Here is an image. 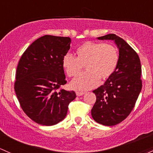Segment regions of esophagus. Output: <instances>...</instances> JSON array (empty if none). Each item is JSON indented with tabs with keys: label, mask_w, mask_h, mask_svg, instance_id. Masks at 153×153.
I'll return each mask as SVG.
<instances>
[{
	"label": "esophagus",
	"mask_w": 153,
	"mask_h": 153,
	"mask_svg": "<svg viewBox=\"0 0 153 153\" xmlns=\"http://www.w3.org/2000/svg\"><path fill=\"white\" fill-rule=\"evenodd\" d=\"M85 94V92H81V91H76V94L77 97H80V96H82Z\"/></svg>",
	"instance_id": "esophagus-1"
}]
</instances>
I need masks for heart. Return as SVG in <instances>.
Here are the masks:
<instances>
[{"label":"heart","mask_w":153,"mask_h":153,"mask_svg":"<svg viewBox=\"0 0 153 153\" xmlns=\"http://www.w3.org/2000/svg\"><path fill=\"white\" fill-rule=\"evenodd\" d=\"M77 58L67 53L62 59V66L69 77L79 74L85 65L86 72L71 82V86L79 90H88L99 84L100 79H107L114 73L119 53L113 45L88 41L76 49Z\"/></svg>","instance_id":"obj_1"}]
</instances>
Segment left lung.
Masks as SVG:
<instances>
[{
    "mask_svg": "<svg viewBox=\"0 0 153 153\" xmlns=\"http://www.w3.org/2000/svg\"><path fill=\"white\" fill-rule=\"evenodd\" d=\"M97 38L113 40L119 56L114 73L93 91L97 100L91 115L97 123L113 126L124 120L134 108L142 88L141 62L133 48L119 36L109 34Z\"/></svg>",
    "mask_w": 153,
    "mask_h": 153,
    "instance_id": "8db88e82",
    "label": "left lung"
}]
</instances>
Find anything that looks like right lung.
Here are the masks:
<instances>
[{
	"mask_svg": "<svg viewBox=\"0 0 153 153\" xmlns=\"http://www.w3.org/2000/svg\"><path fill=\"white\" fill-rule=\"evenodd\" d=\"M71 42L70 37L42 36L28 47L19 61L15 91L23 111L36 123H59L76 97L74 91L60 89L67 82L62 59Z\"/></svg>",
	"mask_w": 153,
	"mask_h": 153,
	"instance_id": "1",
	"label": "right lung"
}]
</instances>
